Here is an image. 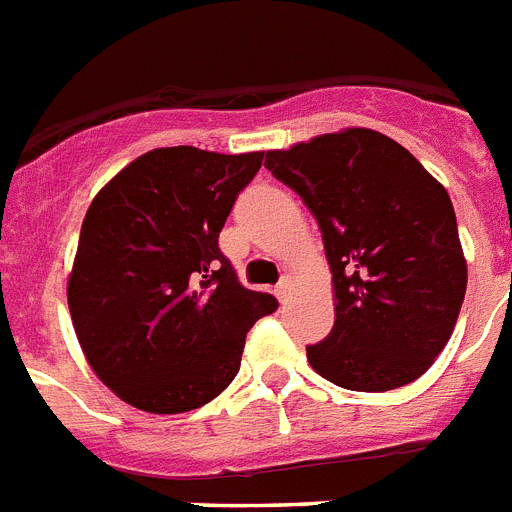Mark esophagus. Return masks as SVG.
I'll return each instance as SVG.
<instances>
[{
	"instance_id": "obj_1",
	"label": "esophagus",
	"mask_w": 512,
	"mask_h": 512,
	"mask_svg": "<svg viewBox=\"0 0 512 512\" xmlns=\"http://www.w3.org/2000/svg\"><path fill=\"white\" fill-rule=\"evenodd\" d=\"M290 290H293V282H290V280H287V277H285V280H282L280 285L274 287V295L280 298V303H285L287 298H290Z\"/></svg>"
}]
</instances>
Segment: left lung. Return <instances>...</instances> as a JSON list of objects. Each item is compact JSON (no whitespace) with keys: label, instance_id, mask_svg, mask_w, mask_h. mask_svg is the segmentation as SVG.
<instances>
[{"label":"left lung","instance_id":"8db88e82","mask_svg":"<svg viewBox=\"0 0 512 512\" xmlns=\"http://www.w3.org/2000/svg\"><path fill=\"white\" fill-rule=\"evenodd\" d=\"M264 167L311 209L332 269L335 327L306 348L316 374L356 392L421 377L453 335L468 282L447 190L369 128L266 151Z\"/></svg>","mask_w":512,"mask_h":512}]
</instances>
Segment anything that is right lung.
Wrapping results in <instances>:
<instances>
[{
  "label": "right lung",
  "instance_id": "add662e5",
  "mask_svg": "<svg viewBox=\"0 0 512 512\" xmlns=\"http://www.w3.org/2000/svg\"><path fill=\"white\" fill-rule=\"evenodd\" d=\"M261 159L154 149L88 206L67 303L96 377L133 408L185 413L217 398L238 374L248 329L277 311L219 251Z\"/></svg>",
  "mask_w": 512,
  "mask_h": 512
}]
</instances>
